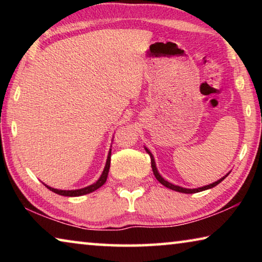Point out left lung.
<instances>
[{"mask_svg":"<svg viewBox=\"0 0 262 262\" xmlns=\"http://www.w3.org/2000/svg\"><path fill=\"white\" fill-rule=\"evenodd\" d=\"M144 149H145V151H147L148 154H149V156H150V158H151V167H152V172H154V174H155V177H156V179L159 181V183H161L162 185H164L165 186V187H167V188H170V189H172V190H176V192H180V193H186V194H192V193H198V192H202V190H206V189H210V188H212V187H215L216 185H219L222 180H224L225 178H227V177L229 176V173L228 174H225L223 178H221L220 180H217V181H215V183H212V184H210V185H207V186H203V187H199V188H185V187H180V186H178V185H173V184H171V183H168L167 180H165L163 178V177L159 174V172H158V170H157V167H156V162H155V158H154V155L150 152V150L147 148V147H144Z\"/></svg>","mask_w":262,"mask_h":262,"instance_id":"1","label":"left lung"}]
</instances>
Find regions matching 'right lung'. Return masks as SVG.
Instances as JSON below:
<instances>
[{
	"mask_svg": "<svg viewBox=\"0 0 262 262\" xmlns=\"http://www.w3.org/2000/svg\"><path fill=\"white\" fill-rule=\"evenodd\" d=\"M110 165H111V149H110L108 155H107V159H106V164H105L103 173H101V176L99 177V179L92 185H89L84 188L72 189V190H69V189L68 190L67 189H57V188H53V187H51V186H48L46 184H43V185H45L48 189L52 190V192H54V193L59 194V195H63V196H81V195H85V194L95 192V190H97L99 187H101V186H103L106 183V179H107L108 171H110Z\"/></svg>",
	"mask_w": 262,
	"mask_h": 262,
	"instance_id": "right-lung-1",
	"label": "right lung"
}]
</instances>
